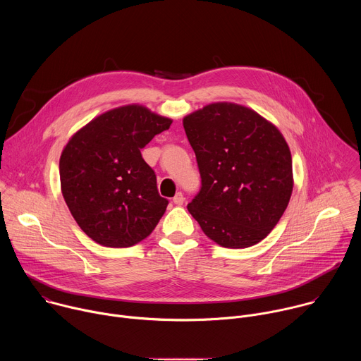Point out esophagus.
I'll return each instance as SVG.
<instances>
[{
    "label": "esophagus",
    "mask_w": 361,
    "mask_h": 361,
    "mask_svg": "<svg viewBox=\"0 0 361 361\" xmlns=\"http://www.w3.org/2000/svg\"><path fill=\"white\" fill-rule=\"evenodd\" d=\"M184 195H183V192H177L176 195H174V198H173V202L174 204H177V205H181L183 202H184Z\"/></svg>",
    "instance_id": "obj_1"
}]
</instances>
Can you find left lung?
I'll return each instance as SVG.
<instances>
[{
    "label": "left lung",
    "instance_id": "left-lung-1",
    "mask_svg": "<svg viewBox=\"0 0 361 361\" xmlns=\"http://www.w3.org/2000/svg\"><path fill=\"white\" fill-rule=\"evenodd\" d=\"M201 190L187 205L204 234L226 248L264 240L286 212L294 185L281 131L257 111L219 101L183 118Z\"/></svg>",
    "mask_w": 361,
    "mask_h": 361
}]
</instances>
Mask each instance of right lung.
Returning a JSON list of instances; mask_svg holds the SVG:
<instances>
[{
    "label": "right lung",
    "instance_id": "add662e5",
    "mask_svg": "<svg viewBox=\"0 0 361 361\" xmlns=\"http://www.w3.org/2000/svg\"><path fill=\"white\" fill-rule=\"evenodd\" d=\"M173 120L141 104L92 118L73 134L60 157L61 192L80 228L97 244L131 247L147 238L169 201L141 157Z\"/></svg>",
    "mask_w": 361,
    "mask_h": 361
}]
</instances>
